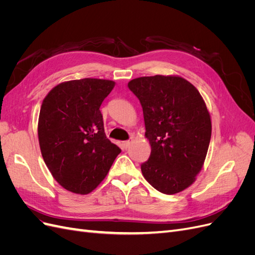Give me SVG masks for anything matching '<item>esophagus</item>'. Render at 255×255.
Listing matches in <instances>:
<instances>
[{
    "label": "esophagus",
    "mask_w": 255,
    "mask_h": 255,
    "mask_svg": "<svg viewBox=\"0 0 255 255\" xmlns=\"http://www.w3.org/2000/svg\"><path fill=\"white\" fill-rule=\"evenodd\" d=\"M130 143H132V140H127V141H123V145H125V148H126V149L129 148Z\"/></svg>",
    "instance_id": "esophagus-1"
}]
</instances>
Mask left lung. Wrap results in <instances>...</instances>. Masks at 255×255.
<instances>
[{
	"mask_svg": "<svg viewBox=\"0 0 255 255\" xmlns=\"http://www.w3.org/2000/svg\"><path fill=\"white\" fill-rule=\"evenodd\" d=\"M128 87L140 101L151 145L142 175L163 194L183 191L201 171L211 141V115L203 98L176 75L141 76Z\"/></svg>",
	"mask_w": 255,
	"mask_h": 255,
	"instance_id": "8db88e82",
	"label": "left lung"
}]
</instances>
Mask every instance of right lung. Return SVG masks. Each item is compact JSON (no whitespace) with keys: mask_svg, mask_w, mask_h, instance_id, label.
Instances as JSON below:
<instances>
[{"mask_svg":"<svg viewBox=\"0 0 255 255\" xmlns=\"http://www.w3.org/2000/svg\"><path fill=\"white\" fill-rule=\"evenodd\" d=\"M115 82L82 79L58 84L43 99L38 139L45 165L65 189L86 195L121 152L104 132L100 106Z\"/></svg>","mask_w":255,"mask_h":255,"instance_id":"1","label":"right lung"}]
</instances>
